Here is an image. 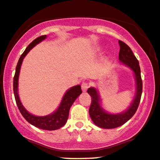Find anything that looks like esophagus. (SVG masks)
I'll return each instance as SVG.
<instances>
[{
    "instance_id": "1",
    "label": "esophagus",
    "mask_w": 160,
    "mask_h": 160,
    "mask_svg": "<svg viewBox=\"0 0 160 160\" xmlns=\"http://www.w3.org/2000/svg\"><path fill=\"white\" fill-rule=\"evenodd\" d=\"M88 87H89V84H88V82H82V85H81V88H82V92H86V91L88 90Z\"/></svg>"
}]
</instances>
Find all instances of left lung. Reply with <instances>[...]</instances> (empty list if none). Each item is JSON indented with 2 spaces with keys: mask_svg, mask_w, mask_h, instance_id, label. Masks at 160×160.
Masks as SVG:
<instances>
[{
  "mask_svg": "<svg viewBox=\"0 0 160 160\" xmlns=\"http://www.w3.org/2000/svg\"><path fill=\"white\" fill-rule=\"evenodd\" d=\"M119 45L120 47V53H119L120 63L127 66L134 73L135 83H136V92L132 102L126 110L118 114H112L106 112L102 107L98 90L94 87H90L88 88L87 92L92 97L89 115L93 122L97 126L102 128L110 129L117 128L130 120L137 112L142 95V81L141 79L139 61L127 44L123 43L121 40H119Z\"/></svg>",
  "mask_w": 160,
  "mask_h": 160,
  "instance_id": "obj_1",
  "label": "left lung"
}]
</instances>
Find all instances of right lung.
I'll use <instances>...</instances> for the list:
<instances>
[{"label":"right lung","mask_w":160,"mask_h":160,"mask_svg":"<svg viewBox=\"0 0 160 160\" xmlns=\"http://www.w3.org/2000/svg\"><path fill=\"white\" fill-rule=\"evenodd\" d=\"M46 38H47V35H42L36 38L27 46L23 53L21 54V58L18 62L17 66H16L15 74L13 80V91L16 103L19 108V111L28 122L38 128L43 129V130L54 131L60 128L67 122L71 106L82 93L80 85H77L66 91L65 94L62 97L58 108L53 113L46 115V116H36V115H33L29 113L24 108L21 100H20L19 94H18V78H19L20 71H21L22 62H23L24 58L32 48L35 47L37 44L41 43Z\"/></svg>","instance_id":"add662e5"}]
</instances>
